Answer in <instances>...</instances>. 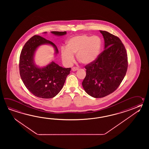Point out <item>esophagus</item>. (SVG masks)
I'll list each match as a JSON object with an SVG mask.
<instances>
[{"instance_id": "obj_1", "label": "esophagus", "mask_w": 149, "mask_h": 149, "mask_svg": "<svg viewBox=\"0 0 149 149\" xmlns=\"http://www.w3.org/2000/svg\"><path fill=\"white\" fill-rule=\"evenodd\" d=\"M79 70V68L77 67H73L72 68V71H76L77 70Z\"/></svg>"}]
</instances>
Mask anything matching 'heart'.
<instances>
[{
	"instance_id": "obj_1",
	"label": "heart",
	"mask_w": 149,
	"mask_h": 149,
	"mask_svg": "<svg viewBox=\"0 0 149 149\" xmlns=\"http://www.w3.org/2000/svg\"><path fill=\"white\" fill-rule=\"evenodd\" d=\"M102 43L98 36L86 34L77 35L69 38L65 48L61 49V58L65 63L71 64L74 60L73 55L80 62L85 65L94 63L101 52Z\"/></svg>"
}]
</instances>
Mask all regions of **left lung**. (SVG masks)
I'll use <instances>...</instances> for the list:
<instances>
[{
    "label": "left lung",
    "instance_id": "1",
    "mask_svg": "<svg viewBox=\"0 0 149 149\" xmlns=\"http://www.w3.org/2000/svg\"><path fill=\"white\" fill-rule=\"evenodd\" d=\"M104 40V51L94 63L87 65L86 76L82 82L89 95L101 98L119 86L126 74L127 54L120 39L108 31L100 30Z\"/></svg>",
    "mask_w": 149,
    "mask_h": 149
}]
</instances>
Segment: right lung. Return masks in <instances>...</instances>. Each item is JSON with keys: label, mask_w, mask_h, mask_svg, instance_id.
<instances>
[{"label": "right lung", "mask_w": 149, "mask_h": 149, "mask_svg": "<svg viewBox=\"0 0 149 149\" xmlns=\"http://www.w3.org/2000/svg\"><path fill=\"white\" fill-rule=\"evenodd\" d=\"M51 33L57 36L67 34L66 31ZM43 45H49L54 48L55 56L58 53L57 47L53 42L35 35L25 43L22 49L19 57V73L23 84L33 95L40 98H53L63 88L71 68L60 67L54 61L45 67L37 65L34 59L35 53Z\"/></svg>", "instance_id": "1"}]
</instances>
